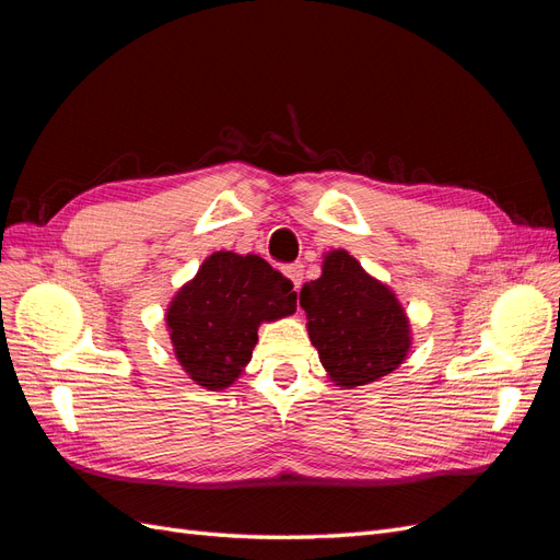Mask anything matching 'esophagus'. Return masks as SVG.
<instances>
[{
	"mask_svg": "<svg viewBox=\"0 0 560 560\" xmlns=\"http://www.w3.org/2000/svg\"><path fill=\"white\" fill-rule=\"evenodd\" d=\"M284 276L292 280L294 290H299L301 282H303V266H301V264H290V266H284Z\"/></svg>",
	"mask_w": 560,
	"mask_h": 560,
	"instance_id": "1",
	"label": "esophagus"
}]
</instances>
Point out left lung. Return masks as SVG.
<instances>
[{"instance_id":"obj_1","label":"left lung","mask_w":560,"mask_h":560,"mask_svg":"<svg viewBox=\"0 0 560 560\" xmlns=\"http://www.w3.org/2000/svg\"><path fill=\"white\" fill-rule=\"evenodd\" d=\"M311 343L341 389L374 383L406 360L411 325L397 294L346 249L325 252L322 276L301 287Z\"/></svg>"}]
</instances>
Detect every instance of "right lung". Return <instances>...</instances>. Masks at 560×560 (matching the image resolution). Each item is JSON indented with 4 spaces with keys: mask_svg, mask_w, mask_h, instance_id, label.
Listing matches in <instances>:
<instances>
[{
    "mask_svg": "<svg viewBox=\"0 0 560 560\" xmlns=\"http://www.w3.org/2000/svg\"><path fill=\"white\" fill-rule=\"evenodd\" d=\"M292 313L296 292L280 270L257 254L214 252L179 287L165 325L186 376L217 393L243 376L261 322Z\"/></svg>",
    "mask_w": 560,
    "mask_h": 560,
    "instance_id": "1",
    "label": "right lung"
}]
</instances>
